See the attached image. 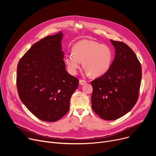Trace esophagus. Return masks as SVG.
I'll use <instances>...</instances> for the list:
<instances>
[{
    "label": "esophagus",
    "mask_w": 156,
    "mask_h": 156,
    "mask_svg": "<svg viewBox=\"0 0 156 156\" xmlns=\"http://www.w3.org/2000/svg\"><path fill=\"white\" fill-rule=\"evenodd\" d=\"M79 83H80V85H84V84H85V83H87V81H86L85 80H80Z\"/></svg>",
    "instance_id": "esophagus-1"
}]
</instances>
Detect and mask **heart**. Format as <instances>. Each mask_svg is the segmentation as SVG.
Returning <instances> with one entry per match:
<instances>
[{"instance_id": "obj_1", "label": "heart", "mask_w": 156, "mask_h": 156, "mask_svg": "<svg viewBox=\"0 0 156 156\" xmlns=\"http://www.w3.org/2000/svg\"><path fill=\"white\" fill-rule=\"evenodd\" d=\"M112 56V49L108 45L84 40L73 47V52L66 55L65 62L71 75H76L83 62L87 75L99 77L109 71Z\"/></svg>"}]
</instances>
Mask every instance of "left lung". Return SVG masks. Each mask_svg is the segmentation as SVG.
<instances>
[{
	"label": "left lung",
	"mask_w": 156,
	"mask_h": 156,
	"mask_svg": "<svg viewBox=\"0 0 156 156\" xmlns=\"http://www.w3.org/2000/svg\"><path fill=\"white\" fill-rule=\"evenodd\" d=\"M115 57L109 71L91 82L92 108L105 120H115L129 112L137 102L142 80L141 64L126 44L111 40Z\"/></svg>",
	"instance_id": "8db88e82"
}]
</instances>
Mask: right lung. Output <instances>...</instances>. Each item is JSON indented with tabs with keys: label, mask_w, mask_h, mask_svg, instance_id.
<instances>
[{
	"label": "right lung",
	"mask_w": 156,
	"mask_h": 156,
	"mask_svg": "<svg viewBox=\"0 0 156 156\" xmlns=\"http://www.w3.org/2000/svg\"><path fill=\"white\" fill-rule=\"evenodd\" d=\"M62 31L33 45L20 60L17 88L27 109L38 119L54 122L69 109L79 80L66 70L62 51Z\"/></svg>",
	"instance_id": "1"
}]
</instances>
